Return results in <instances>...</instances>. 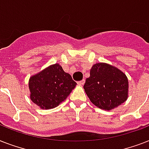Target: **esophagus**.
Here are the masks:
<instances>
[{
  "label": "esophagus",
  "mask_w": 149,
  "mask_h": 149,
  "mask_svg": "<svg viewBox=\"0 0 149 149\" xmlns=\"http://www.w3.org/2000/svg\"><path fill=\"white\" fill-rule=\"evenodd\" d=\"M84 83H85V79H83V80H80V81L77 82V84H78V85H80V86H82V85H84Z\"/></svg>",
  "instance_id": "esophagus-1"
}]
</instances>
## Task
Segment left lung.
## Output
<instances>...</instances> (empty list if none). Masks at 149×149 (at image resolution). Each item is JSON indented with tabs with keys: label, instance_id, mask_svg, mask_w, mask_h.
I'll return each mask as SVG.
<instances>
[{
	"label": "left lung",
	"instance_id": "obj_1",
	"mask_svg": "<svg viewBox=\"0 0 149 149\" xmlns=\"http://www.w3.org/2000/svg\"><path fill=\"white\" fill-rule=\"evenodd\" d=\"M84 88L94 105L105 111L117 107L127 100L128 80L120 70L106 63L92 66Z\"/></svg>",
	"mask_w": 149,
	"mask_h": 149
}]
</instances>
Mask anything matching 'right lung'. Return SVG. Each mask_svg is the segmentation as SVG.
<instances>
[{"mask_svg":"<svg viewBox=\"0 0 149 149\" xmlns=\"http://www.w3.org/2000/svg\"><path fill=\"white\" fill-rule=\"evenodd\" d=\"M76 84L62 66L54 64L30 78L31 100L41 108H54L66 99Z\"/></svg>","mask_w":149,"mask_h":149,"instance_id":"add662e5","label":"right lung"}]
</instances>
